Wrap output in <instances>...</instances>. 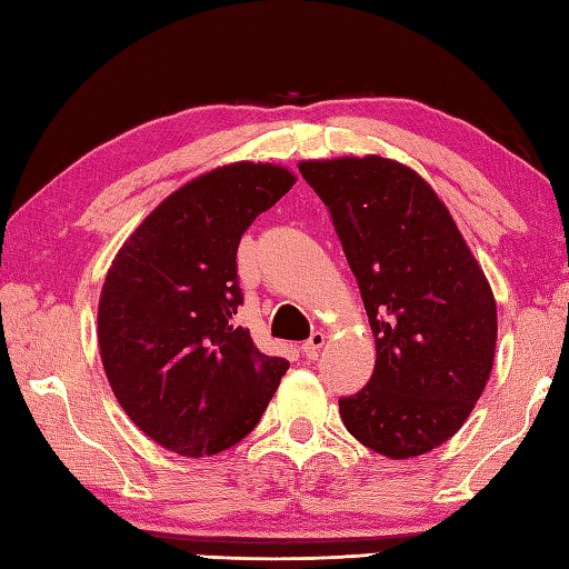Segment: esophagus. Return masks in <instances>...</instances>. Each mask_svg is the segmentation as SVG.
Masks as SVG:
<instances>
[{
  "label": "esophagus",
  "instance_id": "obj_1",
  "mask_svg": "<svg viewBox=\"0 0 569 569\" xmlns=\"http://www.w3.org/2000/svg\"><path fill=\"white\" fill-rule=\"evenodd\" d=\"M322 345H325V335L316 330V332H312V335L308 337V340L303 342V347H300V349H303V355H306L308 359H318Z\"/></svg>",
  "mask_w": 569,
  "mask_h": 569
}]
</instances>
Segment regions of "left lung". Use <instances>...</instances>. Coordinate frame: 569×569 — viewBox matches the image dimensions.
<instances>
[{
  "label": "left lung",
  "mask_w": 569,
  "mask_h": 569,
  "mask_svg": "<svg viewBox=\"0 0 569 569\" xmlns=\"http://www.w3.org/2000/svg\"><path fill=\"white\" fill-rule=\"evenodd\" d=\"M298 171L328 204L377 340L369 383L340 398L345 428L391 459L426 455L462 428L489 381L497 303L485 271L410 168L367 156Z\"/></svg>",
  "instance_id": "obj_1"
}]
</instances>
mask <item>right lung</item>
<instances>
[{
  "label": "right lung",
  "instance_id": "1",
  "mask_svg": "<svg viewBox=\"0 0 569 569\" xmlns=\"http://www.w3.org/2000/svg\"><path fill=\"white\" fill-rule=\"evenodd\" d=\"M271 163H234L168 196L107 271L98 337L104 373L134 426L166 450L217 455L257 428L288 371L237 328V249L293 188Z\"/></svg>",
  "mask_w": 569,
  "mask_h": 569
}]
</instances>
